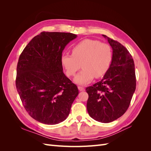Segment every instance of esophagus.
Masks as SVG:
<instances>
[{"instance_id":"esophagus-1","label":"esophagus","mask_w":151,"mask_h":151,"mask_svg":"<svg viewBox=\"0 0 151 151\" xmlns=\"http://www.w3.org/2000/svg\"><path fill=\"white\" fill-rule=\"evenodd\" d=\"M78 89L80 91H84L85 90V88L84 87H82V86H78Z\"/></svg>"}]
</instances>
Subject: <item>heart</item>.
Masks as SVG:
<instances>
[{
	"label": "heart",
	"mask_w": 151,
	"mask_h": 151,
	"mask_svg": "<svg viewBox=\"0 0 151 151\" xmlns=\"http://www.w3.org/2000/svg\"><path fill=\"white\" fill-rule=\"evenodd\" d=\"M112 51L108 44L98 40L85 39L72 48V55H63L61 62L68 76H74L79 70H83L74 79V83L84 85L94 77L99 78L106 74L112 61Z\"/></svg>",
	"instance_id": "heart-1"
}]
</instances>
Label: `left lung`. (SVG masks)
Returning a JSON list of instances; mask_svg holds the SVG:
<instances>
[{
    "mask_svg": "<svg viewBox=\"0 0 151 151\" xmlns=\"http://www.w3.org/2000/svg\"><path fill=\"white\" fill-rule=\"evenodd\" d=\"M113 50L112 61L103 78L86 89L89 116L101 123L118 119L129 108L136 88L134 62L127 49L103 35Z\"/></svg>",
    "mask_w": 151,
    "mask_h": 151,
    "instance_id": "left-lung-1",
    "label": "left lung"
}]
</instances>
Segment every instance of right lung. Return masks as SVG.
<instances>
[{"label":"right lung","mask_w":151,"mask_h":151,"mask_svg":"<svg viewBox=\"0 0 151 151\" xmlns=\"http://www.w3.org/2000/svg\"><path fill=\"white\" fill-rule=\"evenodd\" d=\"M70 33L42 32L26 45L17 65L16 86L22 104L35 120L47 125L64 121L79 94L63 72L62 52L77 38Z\"/></svg>","instance_id":"1"}]
</instances>
